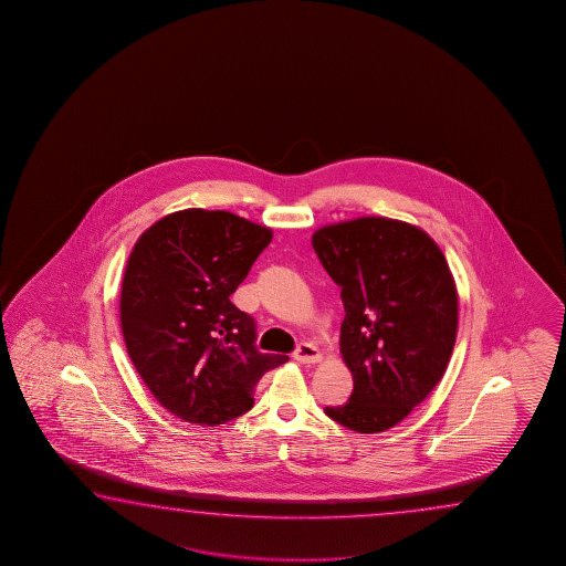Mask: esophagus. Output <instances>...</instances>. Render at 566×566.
I'll return each mask as SVG.
<instances>
[{
    "mask_svg": "<svg viewBox=\"0 0 566 566\" xmlns=\"http://www.w3.org/2000/svg\"><path fill=\"white\" fill-rule=\"evenodd\" d=\"M293 358L301 363V365H315V363H321V353H318V348L313 345H308V343H301L297 346V350L293 353Z\"/></svg>",
    "mask_w": 566,
    "mask_h": 566,
    "instance_id": "1",
    "label": "esophagus"
}]
</instances>
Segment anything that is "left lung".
<instances>
[{"label":"left lung","mask_w":566,"mask_h":566,"mask_svg":"<svg viewBox=\"0 0 566 566\" xmlns=\"http://www.w3.org/2000/svg\"><path fill=\"white\" fill-rule=\"evenodd\" d=\"M313 250L340 287V353L355 390L326 406L335 422L378 433L402 422L440 382L458 333V291L426 231L388 218L326 226Z\"/></svg>","instance_id":"8db88e82"}]
</instances>
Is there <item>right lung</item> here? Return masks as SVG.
<instances>
[{
  "mask_svg": "<svg viewBox=\"0 0 566 566\" xmlns=\"http://www.w3.org/2000/svg\"><path fill=\"white\" fill-rule=\"evenodd\" d=\"M273 233L200 208L156 221L136 241L120 293L126 350L154 398L184 422L250 412L263 374L289 356L259 353L253 316L231 303Z\"/></svg>",
  "mask_w": 566,
  "mask_h": 566,
  "instance_id": "1",
  "label": "right lung"
}]
</instances>
